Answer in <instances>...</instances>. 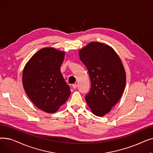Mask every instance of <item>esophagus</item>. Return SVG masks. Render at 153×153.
I'll return each mask as SVG.
<instances>
[{
  "mask_svg": "<svg viewBox=\"0 0 153 153\" xmlns=\"http://www.w3.org/2000/svg\"><path fill=\"white\" fill-rule=\"evenodd\" d=\"M77 86H78V85L77 84H74L72 85V87H73V89H76V88L77 87Z\"/></svg>",
  "mask_w": 153,
  "mask_h": 153,
  "instance_id": "34e87169",
  "label": "esophagus"
}]
</instances>
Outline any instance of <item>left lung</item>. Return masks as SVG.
I'll return each mask as SVG.
<instances>
[{"label": "left lung", "instance_id": "obj_1", "mask_svg": "<svg viewBox=\"0 0 153 153\" xmlns=\"http://www.w3.org/2000/svg\"><path fill=\"white\" fill-rule=\"evenodd\" d=\"M79 54L91 82L85 100L95 115L103 117L118 102L124 91L126 74L122 62L113 48L99 42L90 43Z\"/></svg>", "mask_w": 153, "mask_h": 153}]
</instances>
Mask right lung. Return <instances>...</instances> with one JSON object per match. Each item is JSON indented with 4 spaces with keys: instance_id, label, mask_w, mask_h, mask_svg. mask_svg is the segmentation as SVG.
Returning <instances> with one entry per match:
<instances>
[{
    "instance_id": "right-lung-1",
    "label": "right lung",
    "mask_w": 153,
    "mask_h": 153,
    "mask_svg": "<svg viewBox=\"0 0 153 153\" xmlns=\"http://www.w3.org/2000/svg\"><path fill=\"white\" fill-rule=\"evenodd\" d=\"M64 58V52L45 48L32 56L23 71L25 92L38 108L47 113L56 112L71 94L60 69Z\"/></svg>"
}]
</instances>
